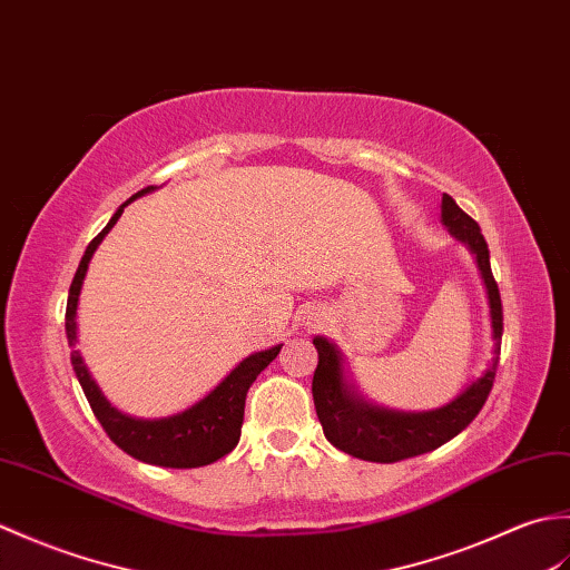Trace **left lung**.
Segmentation results:
<instances>
[{
  "label": "left lung",
  "mask_w": 570,
  "mask_h": 570,
  "mask_svg": "<svg viewBox=\"0 0 570 570\" xmlns=\"http://www.w3.org/2000/svg\"><path fill=\"white\" fill-rule=\"evenodd\" d=\"M441 219L459 242L468 244V248L475 253L478 268L483 273L488 287L495 356H492L488 371L465 392H461L456 400L449 402L446 407L434 412H392L373 407V404H365L353 395L344 383V373H341L338 351L326 338H314V348L320 353V363L312 381L314 407H317V416L324 426V436L348 456L373 463H395L434 451L461 434L475 420L490 395L492 383H495L502 344V299L490 271L485 236L480 234L478 222L468 217L451 195H444V199H441Z\"/></svg>",
  "instance_id": "obj_1"
}]
</instances>
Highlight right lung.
<instances>
[{"label": "right lung", "mask_w": 570, "mask_h": 570, "mask_svg": "<svg viewBox=\"0 0 570 570\" xmlns=\"http://www.w3.org/2000/svg\"><path fill=\"white\" fill-rule=\"evenodd\" d=\"M150 189H154V185L141 189V193H136L131 199H126L117 209V214L109 219L105 229L92 238L90 246H87L85 256L78 265V273L72 277L68 307H66V334H68L70 346H75V341H78L75 314H78L80 287L95 248L109 234L111 226L117 224L124 207L136 197L150 193ZM281 348L283 346H273L268 351L253 353V356L238 363L236 368L226 375L205 400H199L197 404H193V407L180 414L166 416V420H134V416L117 412L95 385L92 375L87 371V365L80 356V351H72L70 361L95 416L99 420V424H102L107 436L121 451L150 465L199 468V465H209L214 461H219L222 456H226V453L236 449L238 436H242V424H244L246 392L253 385V381L258 377V373L263 368H268L271 361L281 353Z\"/></svg>", "instance_id": "obj_1"}]
</instances>
